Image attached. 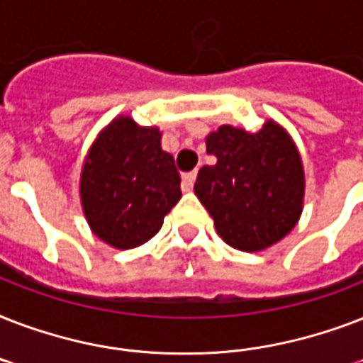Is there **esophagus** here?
Instances as JSON below:
<instances>
[{"mask_svg": "<svg viewBox=\"0 0 363 363\" xmlns=\"http://www.w3.org/2000/svg\"><path fill=\"white\" fill-rule=\"evenodd\" d=\"M196 175H198L196 171H190V173H184V175H182V184H181L182 192H190V190H192Z\"/></svg>", "mask_w": 363, "mask_h": 363, "instance_id": "obj_1", "label": "esophagus"}]
</instances>
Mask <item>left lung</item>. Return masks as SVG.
I'll use <instances>...</instances> for the list:
<instances>
[{
    "label": "left lung",
    "instance_id": "obj_1",
    "mask_svg": "<svg viewBox=\"0 0 363 363\" xmlns=\"http://www.w3.org/2000/svg\"><path fill=\"white\" fill-rule=\"evenodd\" d=\"M207 154L194 192L230 247L256 252L281 241L303 203V167L292 139L275 122L258 133L222 125L207 137Z\"/></svg>",
    "mask_w": 363,
    "mask_h": 363
}]
</instances>
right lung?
<instances>
[{"label": "right lung", "mask_w": 363, "mask_h": 363, "mask_svg": "<svg viewBox=\"0 0 363 363\" xmlns=\"http://www.w3.org/2000/svg\"><path fill=\"white\" fill-rule=\"evenodd\" d=\"M181 175L160 147L156 128L121 116L94 143L81 177V199L94 233L116 248L154 238L181 199Z\"/></svg>", "instance_id": "add662e5"}]
</instances>
